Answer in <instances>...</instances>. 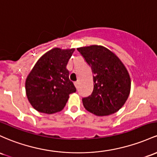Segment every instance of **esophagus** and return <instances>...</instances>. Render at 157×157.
Masks as SVG:
<instances>
[{"label":"esophagus","mask_w":157,"mask_h":157,"mask_svg":"<svg viewBox=\"0 0 157 157\" xmlns=\"http://www.w3.org/2000/svg\"><path fill=\"white\" fill-rule=\"evenodd\" d=\"M74 84H75V87L77 88H78V85H79V82L78 81H76V82H74Z\"/></svg>","instance_id":"esophagus-1"}]
</instances>
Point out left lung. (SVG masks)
Masks as SVG:
<instances>
[{"mask_svg":"<svg viewBox=\"0 0 157 157\" xmlns=\"http://www.w3.org/2000/svg\"><path fill=\"white\" fill-rule=\"evenodd\" d=\"M94 74L92 94L82 98L86 109L98 116L113 114L122 107L130 94V78L118 56L98 45L77 48Z\"/></svg>","mask_w":157,"mask_h":157,"instance_id":"1","label":"left lung"}]
</instances>
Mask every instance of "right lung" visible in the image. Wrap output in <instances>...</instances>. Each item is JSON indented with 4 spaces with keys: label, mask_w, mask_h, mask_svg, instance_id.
Listing matches in <instances>:
<instances>
[{
    "label": "right lung",
    "mask_w": 157,
    "mask_h": 157,
    "mask_svg": "<svg viewBox=\"0 0 157 157\" xmlns=\"http://www.w3.org/2000/svg\"><path fill=\"white\" fill-rule=\"evenodd\" d=\"M75 49L53 48L43 55L26 80V93L34 109L53 114L61 111L69 94L77 91L67 65Z\"/></svg>",
    "instance_id": "right-lung-1"
}]
</instances>
